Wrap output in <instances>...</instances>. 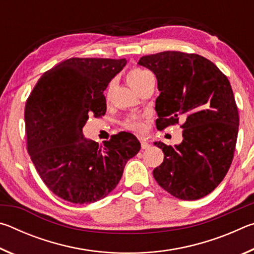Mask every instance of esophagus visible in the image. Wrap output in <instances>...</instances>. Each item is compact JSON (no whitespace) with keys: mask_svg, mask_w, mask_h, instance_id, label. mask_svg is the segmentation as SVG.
<instances>
[{"mask_svg":"<svg viewBox=\"0 0 254 254\" xmlns=\"http://www.w3.org/2000/svg\"><path fill=\"white\" fill-rule=\"evenodd\" d=\"M150 147H151V144H150L147 140L141 139V148H142V149H149Z\"/></svg>","mask_w":254,"mask_h":254,"instance_id":"1","label":"esophagus"}]
</instances>
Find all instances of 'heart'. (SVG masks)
<instances>
[{
  "label": "heart",
  "mask_w": 254,
  "mask_h": 254,
  "mask_svg": "<svg viewBox=\"0 0 254 254\" xmlns=\"http://www.w3.org/2000/svg\"><path fill=\"white\" fill-rule=\"evenodd\" d=\"M148 75L149 74L147 71L140 69V68H132V69L127 71V79L128 81V84H130L133 88L137 89L141 85H142L145 77ZM124 127H126L127 130H131V131H140L142 130L143 123H142V120L140 118L133 117V118L127 119V121L124 122Z\"/></svg>",
  "instance_id": "b5f03b06"
}]
</instances>
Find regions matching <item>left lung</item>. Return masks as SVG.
<instances>
[{"mask_svg":"<svg viewBox=\"0 0 254 254\" xmlns=\"http://www.w3.org/2000/svg\"><path fill=\"white\" fill-rule=\"evenodd\" d=\"M137 64L157 77L158 130L184 122L182 143L154 142L165 158L153 177L179 199H199L220 185L233 160L239 112L230 81L196 54L162 51L143 56Z\"/></svg>","mask_w":254,"mask_h":254,"instance_id":"8db88e82","label":"left lung"}]
</instances>
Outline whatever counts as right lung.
<instances>
[{
  "instance_id": "obj_1",
  "label": "right lung",
  "mask_w": 254,
  "mask_h": 254,
  "mask_svg": "<svg viewBox=\"0 0 254 254\" xmlns=\"http://www.w3.org/2000/svg\"><path fill=\"white\" fill-rule=\"evenodd\" d=\"M126 65V58L64 60L40 77L28 97V152L42 182L60 198L74 204L104 198L140 151L132 133L112 135L103 147L83 134L89 117L105 114L104 91Z\"/></svg>"
}]
</instances>
